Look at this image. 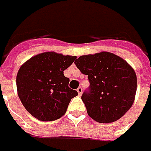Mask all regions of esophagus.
<instances>
[{"label": "esophagus", "mask_w": 151, "mask_h": 151, "mask_svg": "<svg viewBox=\"0 0 151 151\" xmlns=\"http://www.w3.org/2000/svg\"><path fill=\"white\" fill-rule=\"evenodd\" d=\"M77 92H78V94H79V96H81V94H82V88H81V86H80V87H78V88H77Z\"/></svg>", "instance_id": "obj_1"}]
</instances>
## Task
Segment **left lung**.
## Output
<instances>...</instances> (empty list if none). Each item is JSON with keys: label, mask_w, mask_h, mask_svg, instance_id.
Segmentation results:
<instances>
[{"label": "left lung", "mask_w": 151, "mask_h": 151, "mask_svg": "<svg viewBox=\"0 0 151 151\" xmlns=\"http://www.w3.org/2000/svg\"><path fill=\"white\" fill-rule=\"evenodd\" d=\"M75 64L88 76L90 91L84 92L81 99L91 119L101 124L113 123L130 109L136 94L137 76L127 61L102 51L81 55Z\"/></svg>", "instance_id": "obj_1"}]
</instances>
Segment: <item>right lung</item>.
<instances>
[{"label":"right lung","instance_id":"1","mask_svg":"<svg viewBox=\"0 0 151 151\" xmlns=\"http://www.w3.org/2000/svg\"><path fill=\"white\" fill-rule=\"evenodd\" d=\"M76 56L44 52L21 65L17 75V90L22 105L40 121H54L66 112L71 98L78 95L69 87L64 70Z\"/></svg>","mask_w":151,"mask_h":151}]
</instances>
